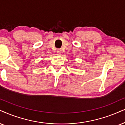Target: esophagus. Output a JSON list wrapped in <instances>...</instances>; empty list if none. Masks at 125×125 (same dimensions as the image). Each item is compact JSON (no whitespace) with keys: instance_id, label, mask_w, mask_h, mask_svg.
<instances>
[{"instance_id":"34e87169","label":"esophagus","mask_w":125,"mask_h":125,"mask_svg":"<svg viewBox=\"0 0 125 125\" xmlns=\"http://www.w3.org/2000/svg\"><path fill=\"white\" fill-rule=\"evenodd\" d=\"M56 53H58V54H59V55L61 54V49H58V50H56Z\"/></svg>"}]
</instances>
